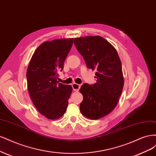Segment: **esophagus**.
<instances>
[{"label": "esophagus", "mask_w": 156, "mask_h": 156, "mask_svg": "<svg viewBox=\"0 0 156 156\" xmlns=\"http://www.w3.org/2000/svg\"><path fill=\"white\" fill-rule=\"evenodd\" d=\"M80 84H78V83H73L72 84V87H73V89L74 91H78L79 89L80 88Z\"/></svg>", "instance_id": "34e87169"}]
</instances>
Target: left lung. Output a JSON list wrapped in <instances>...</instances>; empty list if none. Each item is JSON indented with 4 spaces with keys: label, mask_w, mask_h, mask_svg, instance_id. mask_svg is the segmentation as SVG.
Returning <instances> with one entry per match:
<instances>
[{
    "label": "left lung",
    "mask_w": 156,
    "mask_h": 156,
    "mask_svg": "<svg viewBox=\"0 0 156 156\" xmlns=\"http://www.w3.org/2000/svg\"><path fill=\"white\" fill-rule=\"evenodd\" d=\"M74 44L87 68L97 71V82L84 83L80 89L83 97L80 112L97 120L111 113L119 102L124 83L121 62L117 50L101 36L74 38Z\"/></svg>",
    "instance_id": "8db88e82"
}]
</instances>
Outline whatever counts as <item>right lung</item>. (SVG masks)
I'll use <instances>...</instances> for the list:
<instances>
[{
	"instance_id": "right-lung-1",
	"label": "right lung",
	"mask_w": 156,
	"mask_h": 156,
	"mask_svg": "<svg viewBox=\"0 0 156 156\" xmlns=\"http://www.w3.org/2000/svg\"><path fill=\"white\" fill-rule=\"evenodd\" d=\"M73 44V38L44 41L37 48L28 65L30 97L38 112L48 119L60 118L67 108L72 86L58 83L57 78Z\"/></svg>"
}]
</instances>
